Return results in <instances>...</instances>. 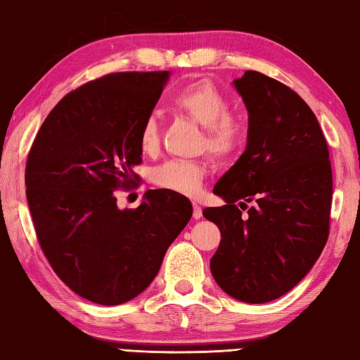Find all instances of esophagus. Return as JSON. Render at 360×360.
I'll return each mask as SVG.
<instances>
[{
    "instance_id": "esophagus-1",
    "label": "esophagus",
    "mask_w": 360,
    "mask_h": 360,
    "mask_svg": "<svg viewBox=\"0 0 360 360\" xmlns=\"http://www.w3.org/2000/svg\"><path fill=\"white\" fill-rule=\"evenodd\" d=\"M201 216H203V210H201V206L198 203H193V218L200 219Z\"/></svg>"
}]
</instances>
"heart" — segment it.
Returning <instances> with one entry per match:
<instances>
[{
    "label": "heart",
    "instance_id": "1",
    "mask_svg": "<svg viewBox=\"0 0 360 360\" xmlns=\"http://www.w3.org/2000/svg\"><path fill=\"white\" fill-rule=\"evenodd\" d=\"M172 106L205 129V150L216 160H226L240 149L245 127L243 117L229 111V100L213 82L200 78L181 86L172 96ZM160 144L155 116H147L139 129L141 149L150 154ZM206 175L205 167L195 162L169 160L150 172V180L162 190L195 195Z\"/></svg>",
    "mask_w": 360,
    "mask_h": 360
}]
</instances>
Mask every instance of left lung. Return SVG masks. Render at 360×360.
Instances as JSON below:
<instances>
[{
  "instance_id": "left-lung-1",
  "label": "left lung",
  "mask_w": 360,
  "mask_h": 360,
  "mask_svg": "<svg viewBox=\"0 0 360 360\" xmlns=\"http://www.w3.org/2000/svg\"><path fill=\"white\" fill-rule=\"evenodd\" d=\"M234 86L249 112L248 146L213 190L226 205L203 210L221 231L210 267L229 297L267 303L290 292L326 245L331 160L316 116L292 88L255 70Z\"/></svg>"
}]
</instances>
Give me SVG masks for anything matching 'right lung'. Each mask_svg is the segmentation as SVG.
Listing matches in <instances>:
<instances>
[{
    "label": "right lung",
    "mask_w": 360,
    "mask_h": 360,
    "mask_svg": "<svg viewBox=\"0 0 360 360\" xmlns=\"http://www.w3.org/2000/svg\"><path fill=\"white\" fill-rule=\"evenodd\" d=\"M169 75L117 72L78 86L49 112L29 150L26 195L42 252L93 303L112 307L144 292L193 213L169 190H149L136 210H120L115 196L139 181V129Z\"/></svg>",
    "instance_id": "obj_1"
}]
</instances>
